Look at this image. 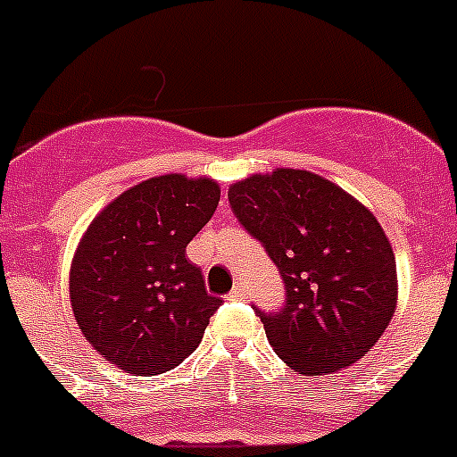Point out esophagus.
Instances as JSON below:
<instances>
[{"label":"esophagus","instance_id":"obj_1","mask_svg":"<svg viewBox=\"0 0 457 457\" xmlns=\"http://www.w3.org/2000/svg\"><path fill=\"white\" fill-rule=\"evenodd\" d=\"M228 297H231V300H245V297H247V286L242 284V281H237V284L233 286L231 293H228Z\"/></svg>","mask_w":457,"mask_h":457}]
</instances>
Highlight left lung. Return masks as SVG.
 Segmentation results:
<instances>
[{
    "label": "left lung",
    "instance_id": "1",
    "mask_svg": "<svg viewBox=\"0 0 457 457\" xmlns=\"http://www.w3.org/2000/svg\"><path fill=\"white\" fill-rule=\"evenodd\" d=\"M242 228L286 286L278 311L253 306L270 345L302 375L334 373L373 348L395 311V261L382 226L329 180L277 169L231 185Z\"/></svg>",
    "mask_w": 457,
    "mask_h": 457
}]
</instances>
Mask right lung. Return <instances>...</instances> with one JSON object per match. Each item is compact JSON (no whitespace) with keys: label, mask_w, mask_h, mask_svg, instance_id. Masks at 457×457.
<instances>
[{"label":"right lung","mask_w":457,"mask_h":457,"mask_svg":"<svg viewBox=\"0 0 457 457\" xmlns=\"http://www.w3.org/2000/svg\"><path fill=\"white\" fill-rule=\"evenodd\" d=\"M217 204L215 180L169 173L130 187L91 221L72 258L71 304L107 361L148 378L196 350L221 300L185 249Z\"/></svg>","instance_id":"obj_1"}]
</instances>
